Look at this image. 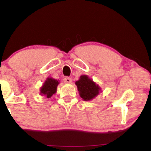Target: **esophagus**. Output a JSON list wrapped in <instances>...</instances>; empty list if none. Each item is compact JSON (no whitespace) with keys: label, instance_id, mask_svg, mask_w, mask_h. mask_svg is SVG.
I'll list each match as a JSON object with an SVG mask.
<instances>
[{"label":"esophagus","instance_id":"esophagus-1","mask_svg":"<svg viewBox=\"0 0 151 151\" xmlns=\"http://www.w3.org/2000/svg\"><path fill=\"white\" fill-rule=\"evenodd\" d=\"M63 80H64V81H65V83H67V84H68V83L72 82V79H71L70 77H66L64 78Z\"/></svg>","mask_w":151,"mask_h":151}]
</instances>
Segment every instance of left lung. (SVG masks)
Wrapping results in <instances>:
<instances>
[{"mask_svg":"<svg viewBox=\"0 0 151 151\" xmlns=\"http://www.w3.org/2000/svg\"><path fill=\"white\" fill-rule=\"evenodd\" d=\"M81 98L84 101H90L96 97L101 91V88L87 75H81L75 82Z\"/></svg>","mask_w":151,"mask_h":151,"instance_id":"1","label":"left lung"}]
</instances>
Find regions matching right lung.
Instances as JSON below:
<instances>
[{"instance_id":"add662e5","label":"right lung","mask_w":151,"mask_h":151,"mask_svg":"<svg viewBox=\"0 0 151 151\" xmlns=\"http://www.w3.org/2000/svg\"><path fill=\"white\" fill-rule=\"evenodd\" d=\"M59 81L57 79H53V78L48 77L44 82L42 87L40 88V94L47 98H50L54 93H56L57 87L59 84Z\"/></svg>"}]
</instances>
